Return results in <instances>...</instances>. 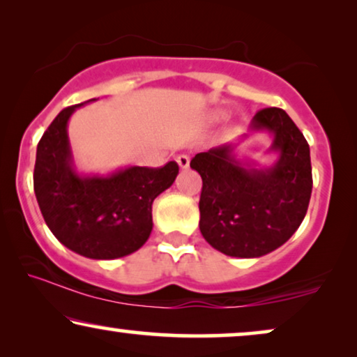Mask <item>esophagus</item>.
I'll list each match as a JSON object with an SVG mask.
<instances>
[{"instance_id":"1","label":"esophagus","mask_w":357,"mask_h":357,"mask_svg":"<svg viewBox=\"0 0 357 357\" xmlns=\"http://www.w3.org/2000/svg\"><path fill=\"white\" fill-rule=\"evenodd\" d=\"M176 162L179 165V168H183V169L189 168V157H188V155H178Z\"/></svg>"}]
</instances>
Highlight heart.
<instances>
[{
  "label": "heart",
  "instance_id": "b5f03b06",
  "mask_svg": "<svg viewBox=\"0 0 357 357\" xmlns=\"http://www.w3.org/2000/svg\"><path fill=\"white\" fill-rule=\"evenodd\" d=\"M217 118H225V114H223V113H218Z\"/></svg>",
  "mask_w": 357,
  "mask_h": 357
}]
</instances>
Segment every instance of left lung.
Segmentation results:
<instances>
[{
	"label": "left lung",
	"mask_w": 357,
	"mask_h": 357,
	"mask_svg": "<svg viewBox=\"0 0 357 357\" xmlns=\"http://www.w3.org/2000/svg\"><path fill=\"white\" fill-rule=\"evenodd\" d=\"M249 129L273 137L268 152L278 158L272 167L236 158V144L190 160L202 178L200 233L213 249L241 259L262 257L283 245L303 223L312 192L309 144L284 109H260Z\"/></svg>",
	"instance_id": "8db88e82"
}]
</instances>
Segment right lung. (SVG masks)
I'll list each match as a JSON object with an SVG mask.
<instances>
[{"mask_svg": "<svg viewBox=\"0 0 357 357\" xmlns=\"http://www.w3.org/2000/svg\"><path fill=\"white\" fill-rule=\"evenodd\" d=\"M95 98L89 100L90 103ZM85 103L64 108L40 139L33 190L45 223L59 243L89 259L112 260L142 248L152 233V204L174 183L179 167H128L79 174L68 121Z\"/></svg>", "mask_w": 357, "mask_h": 357, "instance_id": "add662e5", "label": "right lung"}]
</instances>
